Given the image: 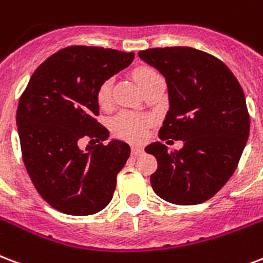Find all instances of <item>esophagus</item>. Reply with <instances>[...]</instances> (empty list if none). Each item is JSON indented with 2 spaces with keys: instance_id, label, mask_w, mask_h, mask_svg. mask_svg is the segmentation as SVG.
<instances>
[{
  "instance_id": "34e87169",
  "label": "esophagus",
  "mask_w": 263,
  "mask_h": 263,
  "mask_svg": "<svg viewBox=\"0 0 263 263\" xmlns=\"http://www.w3.org/2000/svg\"><path fill=\"white\" fill-rule=\"evenodd\" d=\"M131 152L134 156H140V154L143 153V149L140 147V146H136V145H132L131 146Z\"/></svg>"
}]
</instances>
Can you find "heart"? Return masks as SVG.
<instances>
[{
    "label": "heart",
    "mask_w": 263,
    "mask_h": 263,
    "mask_svg": "<svg viewBox=\"0 0 263 263\" xmlns=\"http://www.w3.org/2000/svg\"><path fill=\"white\" fill-rule=\"evenodd\" d=\"M134 76H135V80L138 81L140 88H143L153 78L158 77L160 74L154 69H152V67L142 66V67H138L135 70ZM111 85H113L111 80H105L99 85L98 93H96L99 105L106 106L110 103V99H111ZM149 125L150 118L143 116V114L132 113V111H123V113H120L118 116H116L113 118V121H111V131L118 138L135 142V140H140L145 136L146 129H147Z\"/></svg>",
    "instance_id": "heart-1"
}]
</instances>
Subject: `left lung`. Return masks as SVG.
Wrapping results in <instances>:
<instances>
[{"mask_svg": "<svg viewBox=\"0 0 263 263\" xmlns=\"http://www.w3.org/2000/svg\"><path fill=\"white\" fill-rule=\"evenodd\" d=\"M138 55L167 81L170 110L160 139L183 140L179 152H168L161 142L146 146L158 163L152 187L168 203H204L233 175L247 143L243 88L223 62L194 48H152Z\"/></svg>", "mask_w": 263, "mask_h": 263, "instance_id": "left-lung-1", "label": "left lung"}]
</instances>
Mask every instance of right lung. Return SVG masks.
I'll return each mask as SVG.
<instances>
[{
  "label": "right lung",
  "instance_id": "add662e5",
  "mask_svg": "<svg viewBox=\"0 0 263 263\" xmlns=\"http://www.w3.org/2000/svg\"><path fill=\"white\" fill-rule=\"evenodd\" d=\"M134 58L110 48H63L38 66L20 96L16 125L23 163L40 196L58 211L92 215L113 198L129 146L121 140L85 150L78 145L85 136L93 143L109 138L95 118L98 88Z\"/></svg>",
  "mask_w": 263,
  "mask_h": 263
}]
</instances>
